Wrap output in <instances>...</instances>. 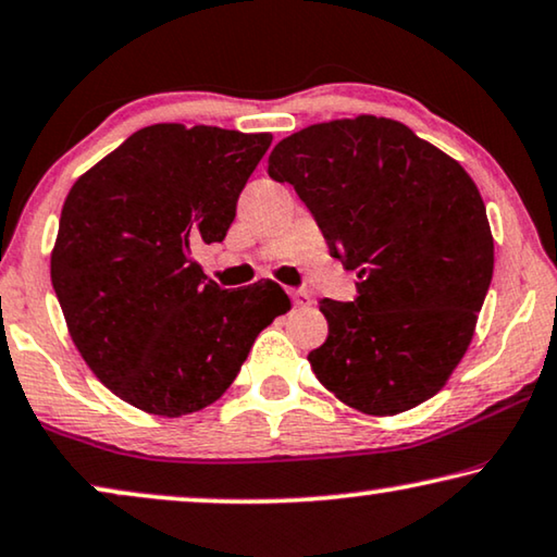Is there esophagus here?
Here are the masks:
<instances>
[{"instance_id":"esophagus-1","label":"esophagus","mask_w":557,"mask_h":557,"mask_svg":"<svg viewBox=\"0 0 557 557\" xmlns=\"http://www.w3.org/2000/svg\"><path fill=\"white\" fill-rule=\"evenodd\" d=\"M289 297H293V302L297 305V308H308V305L312 302L310 295L305 293V289H289Z\"/></svg>"}]
</instances>
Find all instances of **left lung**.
I'll list each match as a JSON object with an SVG mask.
<instances>
[{"label":"left lung","instance_id":"8db88e82","mask_svg":"<svg viewBox=\"0 0 557 557\" xmlns=\"http://www.w3.org/2000/svg\"><path fill=\"white\" fill-rule=\"evenodd\" d=\"M268 174L295 186L331 255L360 280L354 302L320 300L327 338L308 356L318 381L373 417L424 404L465 358L495 270L472 176L409 125L375 115L282 138Z\"/></svg>","mask_w":557,"mask_h":557}]
</instances>
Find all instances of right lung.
I'll use <instances>...</instances> for the list:
<instances>
[{
    "instance_id": "right-lung-1",
    "label": "right lung",
    "mask_w": 557,
    "mask_h": 557,
    "mask_svg": "<svg viewBox=\"0 0 557 557\" xmlns=\"http://www.w3.org/2000/svg\"><path fill=\"white\" fill-rule=\"evenodd\" d=\"M270 144V133L156 123L70 189L52 287L85 363L125 404L159 417L214 404L289 310L277 282L222 289L191 255L226 237Z\"/></svg>"
}]
</instances>
